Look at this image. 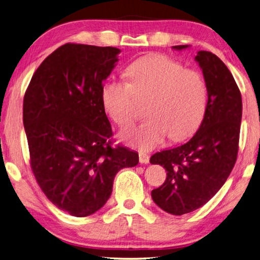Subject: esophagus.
I'll return each instance as SVG.
<instances>
[{
    "mask_svg": "<svg viewBox=\"0 0 260 260\" xmlns=\"http://www.w3.org/2000/svg\"><path fill=\"white\" fill-rule=\"evenodd\" d=\"M139 161L141 164H148L149 163V156L145 153H139Z\"/></svg>",
    "mask_w": 260,
    "mask_h": 260,
    "instance_id": "obj_1",
    "label": "esophagus"
}]
</instances>
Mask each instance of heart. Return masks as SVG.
<instances>
[{"label": "heart", "instance_id": "1", "mask_svg": "<svg viewBox=\"0 0 260 260\" xmlns=\"http://www.w3.org/2000/svg\"><path fill=\"white\" fill-rule=\"evenodd\" d=\"M126 82L110 80L102 88L104 110L117 125L128 126L138 117L137 101L146 102V116L138 126L126 129L121 139L140 150L188 138L199 128L207 109L208 90L203 75L185 69L165 55L139 58L124 71Z\"/></svg>", "mask_w": 260, "mask_h": 260}]
</instances>
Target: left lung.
<instances>
[{"instance_id":"obj_1","label":"left lung","mask_w":260,"mask_h":260,"mask_svg":"<svg viewBox=\"0 0 260 260\" xmlns=\"http://www.w3.org/2000/svg\"><path fill=\"white\" fill-rule=\"evenodd\" d=\"M194 60L202 68L208 90L202 124L188 143L150 157L151 164H159L168 172L165 182L151 191V198L172 215L193 212L209 202L228 180L239 150L242 100L237 82L215 54L199 51Z\"/></svg>"}]
</instances>
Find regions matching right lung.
<instances>
[{"instance_id": "obj_1", "label": "right lung", "mask_w": 260, "mask_h": 260, "mask_svg": "<svg viewBox=\"0 0 260 260\" xmlns=\"http://www.w3.org/2000/svg\"><path fill=\"white\" fill-rule=\"evenodd\" d=\"M120 50L68 43L48 55L23 97V126L39 187L72 216L94 214L109 200L116 173L138 154L112 147L102 88Z\"/></svg>"}]
</instances>
